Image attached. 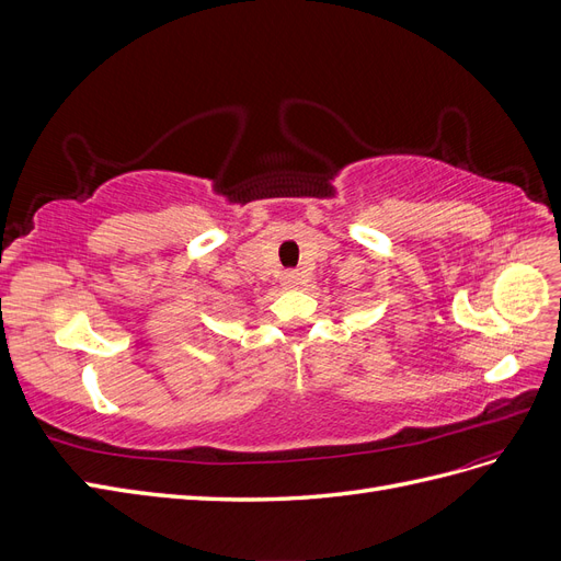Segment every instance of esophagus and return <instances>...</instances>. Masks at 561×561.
Returning a JSON list of instances; mask_svg holds the SVG:
<instances>
[{"label": "esophagus", "mask_w": 561, "mask_h": 561, "mask_svg": "<svg viewBox=\"0 0 561 561\" xmlns=\"http://www.w3.org/2000/svg\"><path fill=\"white\" fill-rule=\"evenodd\" d=\"M283 283H285V287H297L301 283V274L299 271H285Z\"/></svg>", "instance_id": "esophagus-1"}]
</instances>
